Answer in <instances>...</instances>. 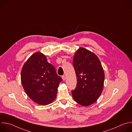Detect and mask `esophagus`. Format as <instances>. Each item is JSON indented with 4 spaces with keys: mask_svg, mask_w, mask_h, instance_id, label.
<instances>
[{
    "mask_svg": "<svg viewBox=\"0 0 132 132\" xmlns=\"http://www.w3.org/2000/svg\"><path fill=\"white\" fill-rule=\"evenodd\" d=\"M62 79L63 81H65V79H66V76H65V75H63V76H62Z\"/></svg>",
    "mask_w": 132,
    "mask_h": 132,
    "instance_id": "obj_1",
    "label": "esophagus"
}]
</instances>
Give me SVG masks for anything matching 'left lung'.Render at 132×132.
Instances as JSON below:
<instances>
[{"mask_svg":"<svg viewBox=\"0 0 132 132\" xmlns=\"http://www.w3.org/2000/svg\"><path fill=\"white\" fill-rule=\"evenodd\" d=\"M73 66L77 77V86L71 91L73 100L82 106L95 103L102 92L104 72L98 56L80 47L75 53Z\"/></svg>","mask_w":132,"mask_h":132,"instance_id":"obj_1","label":"left lung"}]
</instances>
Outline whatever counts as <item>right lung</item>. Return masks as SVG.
Instances as JSON below:
<instances>
[{"label": "right lung", "mask_w": 132, "mask_h": 132, "mask_svg": "<svg viewBox=\"0 0 132 132\" xmlns=\"http://www.w3.org/2000/svg\"><path fill=\"white\" fill-rule=\"evenodd\" d=\"M21 80L28 97L37 104L46 105L56 99L62 79L57 75L55 67L47 62L46 56L36 52L24 64Z\"/></svg>", "instance_id": "right-lung-1"}]
</instances>
